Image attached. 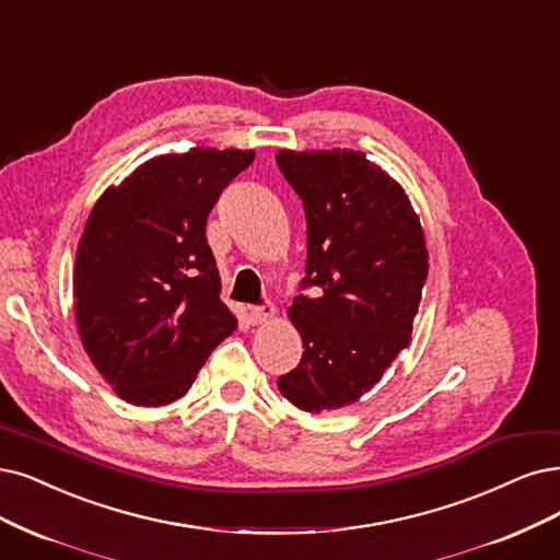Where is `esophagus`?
<instances>
[{
  "mask_svg": "<svg viewBox=\"0 0 560 560\" xmlns=\"http://www.w3.org/2000/svg\"><path fill=\"white\" fill-rule=\"evenodd\" d=\"M277 308L272 304H262V306H254L252 312H248V316H252V323L254 325H265L275 318Z\"/></svg>",
  "mask_w": 560,
  "mask_h": 560,
  "instance_id": "34e87169",
  "label": "esophagus"
}]
</instances>
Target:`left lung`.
I'll return each instance as SVG.
<instances>
[{"mask_svg": "<svg viewBox=\"0 0 560 560\" xmlns=\"http://www.w3.org/2000/svg\"><path fill=\"white\" fill-rule=\"evenodd\" d=\"M306 214V277L288 308L302 337L281 395L308 412L337 410L374 387L410 343L427 283L418 214L401 186L353 150L277 154Z\"/></svg>", "mask_w": 560, "mask_h": 560, "instance_id": "1", "label": "left lung"}]
</instances>
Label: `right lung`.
I'll return each mask as SVG.
<instances>
[{
	"instance_id": "add662e5",
	"label": "right lung",
	"mask_w": 560,
	"mask_h": 560,
	"mask_svg": "<svg viewBox=\"0 0 560 560\" xmlns=\"http://www.w3.org/2000/svg\"><path fill=\"white\" fill-rule=\"evenodd\" d=\"M254 156L210 148L163 154L94 205L75 254V320L90 360L124 401L179 399L237 327L219 300L205 225Z\"/></svg>"
}]
</instances>
